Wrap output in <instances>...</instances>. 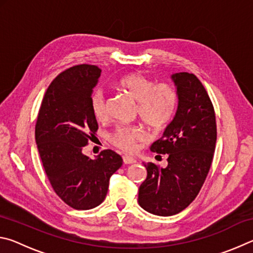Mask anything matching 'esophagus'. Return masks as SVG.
<instances>
[{"label":"esophagus","mask_w":253,"mask_h":253,"mask_svg":"<svg viewBox=\"0 0 253 253\" xmlns=\"http://www.w3.org/2000/svg\"><path fill=\"white\" fill-rule=\"evenodd\" d=\"M123 162H124V164L129 165V164H134V163H136V160L130 156L125 155V156H123Z\"/></svg>","instance_id":"34e87169"}]
</instances>
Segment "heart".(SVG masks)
<instances>
[{
	"instance_id": "1",
	"label": "heart",
	"mask_w": 253,
	"mask_h": 253,
	"mask_svg": "<svg viewBox=\"0 0 253 253\" xmlns=\"http://www.w3.org/2000/svg\"><path fill=\"white\" fill-rule=\"evenodd\" d=\"M118 87L138 102V114L143 123L153 130L168 126L176 109L177 96L168 84H158L139 72H131L118 81ZM91 110L97 121L107 117V98L102 90L91 97ZM145 138V132L138 126L117 127L111 135L115 146L127 153H134L137 145Z\"/></svg>"
}]
</instances>
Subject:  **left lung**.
Returning <instances> with one entry per match:
<instances>
[{
  "instance_id": "obj_1",
  "label": "left lung",
  "mask_w": 253,
  "mask_h": 253,
  "mask_svg": "<svg viewBox=\"0 0 253 253\" xmlns=\"http://www.w3.org/2000/svg\"><path fill=\"white\" fill-rule=\"evenodd\" d=\"M176 87V114L151 151L168 154V166L144 164L138 203L160 216L177 214L198 196L211 168L216 143L215 113L207 90L193 74L172 75Z\"/></svg>"
}]
</instances>
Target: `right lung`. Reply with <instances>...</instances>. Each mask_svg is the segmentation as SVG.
I'll return each instance as SVG.
<instances>
[{
    "label": "right lung",
    "instance_id": "add662e5",
    "mask_svg": "<svg viewBox=\"0 0 253 253\" xmlns=\"http://www.w3.org/2000/svg\"><path fill=\"white\" fill-rule=\"evenodd\" d=\"M100 74L97 66L78 65L55 77L36 124L38 151L51 186L76 210H90L104 202L109 178L123 164L121 155L111 149L96 160L83 153L98 129L91 93Z\"/></svg>",
    "mask_w": 253,
    "mask_h": 253
}]
</instances>
